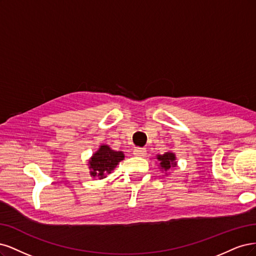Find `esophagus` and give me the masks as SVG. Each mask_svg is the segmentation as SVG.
<instances>
[{"mask_svg": "<svg viewBox=\"0 0 256 256\" xmlns=\"http://www.w3.org/2000/svg\"><path fill=\"white\" fill-rule=\"evenodd\" d=\"M133 154L136 156H144L146 154V149H144V148H136Z\"/></svg>", "mask_w": 256, "mask_h": 256, "instance_id": "34e87169", "label": "esophagus"}]
</instances>
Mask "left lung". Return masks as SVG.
I'll return each mask as SVG.
<instances>
[{"mask_svg":"<svg viewBox=\"0 0 256 256\" xmlns=\"http://www.w3.org/2000/svg\"><path fill=\"white\" fill-rule=\"evenodd\" d=\"M158 158V160L160 162V169H162L164 172L176 166V154L172 152H166L162 155H158V158Z\"/></svg>","mask_w":256,"mask_h":256,"instance_id":"1","label":"left lung"}]
</instances>
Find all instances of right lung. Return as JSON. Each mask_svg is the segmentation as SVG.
I'll return each instance as SVG.
<instances>
[{"label": "right lung", "mask_w": 256, "mask_h": 256, "mask_svg": "<svg viewBox=\"0 0 256 256\" xmlns=\"http://www.w3.org/2000/svg\"><path fill=\"white\" fill-rule=\"evenodd\" d=\"M124 158L122 151H114L110 146L102 144L98 150L89 160L88 166L90 169V176L94 178H104L107 174L117 167V164Z\"/></svg>", "instance_id": "obj_1"}]
</instances>
